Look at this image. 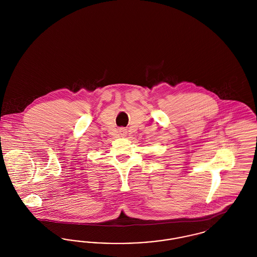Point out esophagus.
Listing matches in <instances>:
<instances>
[{
    "mask_svg": "<svg viewBox=\"0 0 257 257\" xmlns=\"http://www.w3.org/2000/svg\"><path fill=\"white\" fill-rule=\"evenodd\" d=\"M126 133H127V132H126V129H123V128H121V129L119 130V134L121 135L122 137L123 136H125Z\"/></svg>",
    "mask_w": 257,
    "mask_h": 257,
    "instance_id": "obj_1",
    "label": "esophagus"
}]
</instances>
